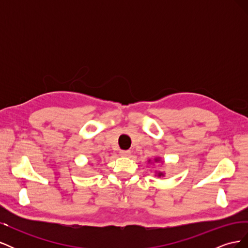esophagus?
<instances>
[{
	"instance_id": "obj_1",
	"label": "esophagus",
	"mask_w": 248,
	"mask_h": 248,
	"mask_svg": "<svg viewBox=\"0 0 248 248\" xmlns=\"http://www.w3.org/2000/svg\"><path fill=\"white\" fill-rule=\"evenodd\" d=\"M120 155L124 157H128L130 155V151L129 150H121V151H120Z\"/></svg>"
}]
</instances>
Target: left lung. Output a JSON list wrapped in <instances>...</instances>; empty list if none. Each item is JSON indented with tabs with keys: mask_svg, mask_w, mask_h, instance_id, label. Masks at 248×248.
Wrapping results in <instances>:
<instances>
[{
	"mask_svg": "<svg viewBox=\"0 0 248 248\" xmlns=\"http://www.w3.org/2000/svg\"><path fill=\"white\" fill-rule=\"evenodd\" d=\"M156 161H157V159H156Z\"/></svg>",
	"mask_w": 248,
	"mask_h": 248,
	"instance_id": "obj_1",
	"label": "left lung"
}]
</instances>
